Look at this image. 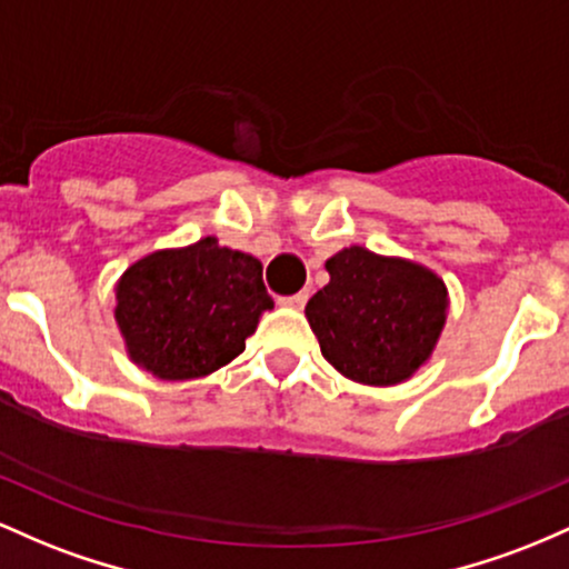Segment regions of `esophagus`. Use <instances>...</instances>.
<instances>
[{"label":"esophagus","instance_id":"1","mask_svg":"<svg viewBox=\"0 0 569 569\" xmlns=\"http://www.w3.org/2000/svg\"><path fill=\"white\" fill-rule=\"evenodd\" d=\"M306 301H309V296H306V292H296V296H284V298H279V303H282V306H290V309H303Z\"/></svg>","mask_w":569,"mask_h":569}]
</instances>
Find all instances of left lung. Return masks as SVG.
I'll list each match as a JSON object with an SVG mask.
<instances>
[{
  "instance_id": "1",
  "label": "left lung",
  "mask_w": 569,
  "mask_h": 569,
  "mask_svg": "<svg viewBox=\"0 0 569 569\" xmlns=\"http://www.w3.org/2000/svg\"><path fill=\"white\" fill-rule=\"evenodd\" d=\"M330 282L306 303L322 357L360 385H398L436 347L446 322V284L432 271L362 247L325 263Z\"/></svg>"
}]
</instances>
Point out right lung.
<instances>
[{
	"instance_id": "1",
	"label": "right lung",
	"mask_w": 569,
	"mask_h": 569,
	"mask_svg": "<svg viewBox=\"0 0 569 569\" xmlns=\"http://www.w3.org/2000/svg\"><path fill=\"white\" fill-rule=\"evenodd\" d=\"M273 309L263 266L207 236L137 260L118 282L114 319L133 362L158 379H199L244 352Z\"/></svg>"
}]
</instances>
